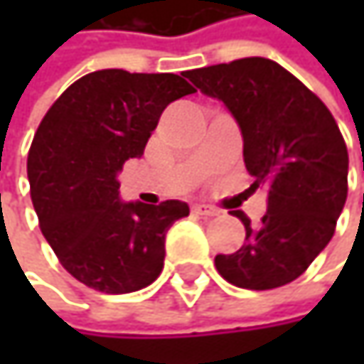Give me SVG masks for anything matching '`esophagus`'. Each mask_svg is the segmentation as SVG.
Returning a JSON list of instances; mask_svg holds the SVG:
<instances>
[{
  "mask_svg": "<svg viewBox=\"0 0 364 364\" xmlns=\"http://www.w3.org/2000/svg\"><path fill=\"white\" fill-rule=\"evenodd\" d=\"M191 210H193L196 215H202V217H215V215H217V208H213V206H208V204H193Z\"/></svg>",
  "mask_w": 364,
  "mask_h": 364,
  "instance_id": "34e87169",
  "label": "esophagus"
}]
</instances>
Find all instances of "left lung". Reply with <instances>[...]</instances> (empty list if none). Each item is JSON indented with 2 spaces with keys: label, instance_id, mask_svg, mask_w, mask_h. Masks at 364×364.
<instances>
[{
  "label": "left lung",
  "instance_id": "8db88e82",
  "mask_svg": "<svg viewBox=\"0 0 364 364\" xmlns=\"http://www.w3.org/2000/svg\"><path fill=\"white\" fill-rule=\"evenodd\" d=\"M202 95L221 101L240 126L245 164L267 185V213L245 245L217 255V272L232 284L267 291L299 278L335 234L348 198V149L327 105L293 73L251 56L187 71Z\"/></svg>",
  "mask_w": 364,
  "mask_h": 364
}]
</instances>
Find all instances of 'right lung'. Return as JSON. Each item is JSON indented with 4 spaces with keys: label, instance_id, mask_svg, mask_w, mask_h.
<instances>
[{
    "label": "right lung",
    "instance_id": "1",
    "mask_svg": "<svg viewBox=\"0 0 364 364\" xmlns=\"http://www.w3.org/2000/svg\"><path fill=\"white\" fill-rule=\"evenodd\" d=\"M193 92L175 73L101 69L43 115L27 160L31 200L43 238L86 287L122 295L160 276L166 232L189 206L122 202L117 175L143 156L162 111Z\"/></svg>",
    "mask_w": 364,
    "mask_h": 364
}]
</instances>
